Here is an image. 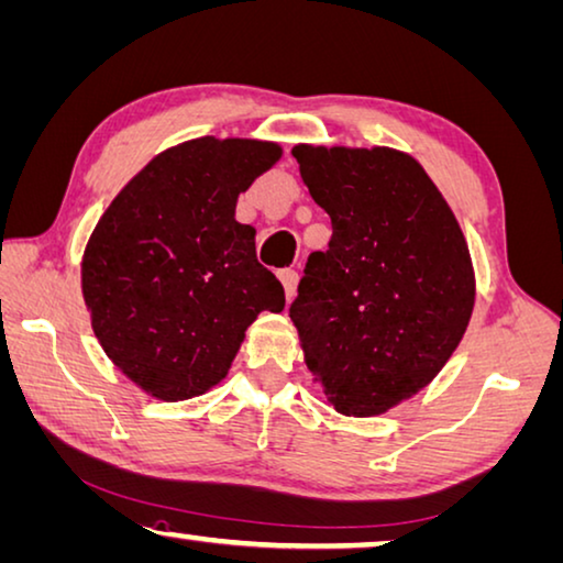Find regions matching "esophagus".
I'll return each mask as SVG.
<instances>
[{
  "label": "esophagus",
  "mask_w": 563,
  "mask_h": 563,
  "mask_svg": "<svg viewBox=\"0 0 563 563\" xmlns=\"http://www.w3.org/2000/svg\"><path fill=\"white\" fill-rule=\"evenodd\" d=\"M280 283H283L288 300L296 296V290H298V273L296 271H280Z\"/></svg>",
  "instance_id": "esophagus-1"
}]
</instances>
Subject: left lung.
Masks as SVG:
<instances>
[{
  "instance_id": "left-lung-1",
  "label": "left lung",
  "mask_w": 563,
  "mask_h": 563,
  "mask_svg": "<svg viewBox=\"0 0 563 563\" xmlns=\"http://www.w3.org/2000/svg\"><path fill=\"white\" fill-rule=\"evenodd\" d=\"M330 216L290 320L338 413L371 418L439 376L466 333L476 273L456 216L416 157L394 147H292Z\"/></svg>"
}]
</instances>
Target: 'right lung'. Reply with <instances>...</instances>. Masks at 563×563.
<instances>
[{
	"mask_svg": "<svg viewBox=\"0 0 563 563\" xmlns=\"http://www.w3.org/2000/svg\"><path fill=\"white\" fill-rule=\"evenodd\" d=\"M271 140L195 137L163 150L102 212L82 255V298L118 371L157 400L208 394L245 330L280 313V280L257 263L238 195L271 169Z\"/></svg>",
	"mask_w": 563,
	"mask_h": 563,
	"instance_id": "1",
	"label": "right lung"
}]
</instances>
